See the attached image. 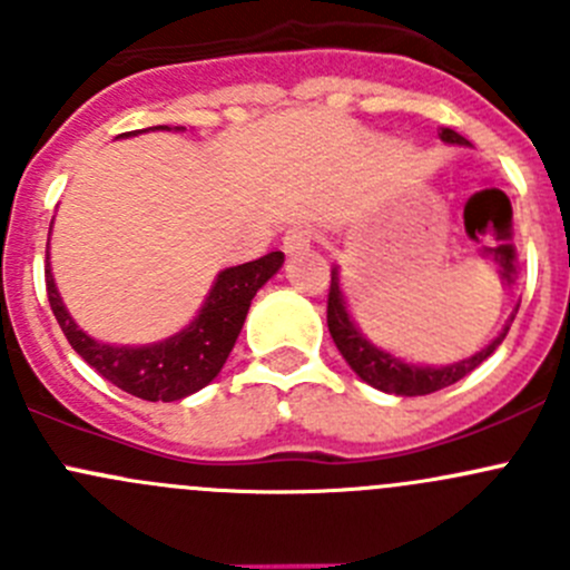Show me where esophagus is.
I'll use <instances>...</instances> for the list:
<instances>
[{
  "instance_id": "esophagus-1",
  "label": "esophagus",
  "mask_w": 570,
  "mask_h": 570,
  "mask_svg": "<svg viewBox=\"0 0 570 570\" xmlns=\"http://www.w3.org/2000/svg\"><path fill=\"white\" fill-rule=\"evenodd\" d=\"M312 243H314V232L308 226H292L289 232L284 234V250L289 253V256L312 248Z\"/></svg>"
}]
</instances>
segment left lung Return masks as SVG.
<instances>
[{
    "mask_svg": "<svg viewBox=\"0 0 570 570\" xmlns=\"http://www.w3.org/2000/svg\"><path fill=\"white\" fill-rule=\"evenodd\" d=\"M439 137L450 146H469L465 137L458 135L455 129H441ZM519 312V308H515ZM515 314L508 320V325L502 327L497 338H493L488 347H482L480 353H474L471 358L458 361V364H446V366H416V364H405L396 355L386 353V350L375 347L364 333L358 331L353 317L347 312V301L342 295V286H338V267L331 269V292H327V331H331L333 342H336L338 353L344 355V361L350 364V370L361 377L370 386L381 389L386 394H396V396H422V394H433L441 392V389L452 386L461 377L474 372L499 344L504 342L508 336L510 325H513Z\"/></svg>",
    "mask_w": 570,
    "mask_h": 570,
    "instance_id": "obj_1",
    "label": "left lung"
}]
</instances>
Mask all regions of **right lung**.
I'll return each mask as SVG.
<instances>
[{
  "label": "right lung",
  "instance_id": "1",
  "mask_svg": "<svg viewBox=\"0 0 570 570\" xmlns=\"http://www.w3.org/2000/svg\"><path fill=\"white\" fill-rule=\"evenodd\" d=\"M151 129H168V126H151ZM176 129H184V126H176ZM129 135H140V131H129ZM281 264H284V253L273 250L256 262L223 269L206 295L198 317L174 336L154 344H140V347L96 342L94 336L79 331L55 286L49 250H46V295H49V306L60 322L68 344L101 377H107L120 392L140 396V400L176 402L215 381L243 331L250 301L278 273Z\"/></svg>",
  "mask_w": 570,
  "mask_h": 570
}]
</instances>
